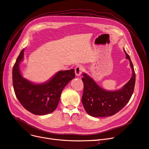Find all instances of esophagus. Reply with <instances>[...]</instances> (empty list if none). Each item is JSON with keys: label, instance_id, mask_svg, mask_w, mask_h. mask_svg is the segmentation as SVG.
<instances>
[{"label": "esophagus", "instance_id": "esophagus-1", "mask_svg": "<svg viewBox=\"0 0 149 149\" xmlns=\"http://www.w3.org/2000/svg\"><path fill=\"white\" fill-rule=\"evenodd\" d=\"M84 69V68L82 66H77L75 69V73L77 76H79L81 74L83 70Z\"/></svg>", "mask_w": 149, "mask_h": 149}]
</instances>
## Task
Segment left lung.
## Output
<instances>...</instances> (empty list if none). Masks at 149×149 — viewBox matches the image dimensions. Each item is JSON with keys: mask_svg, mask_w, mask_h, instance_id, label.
I'll use <instances>...</instances> for the list:
<instances>
[{"mask_svg": "<svg viewBox=\"0 0 149 149\" xmlns=\"http://www.w3.org/2000/svg\"><path fill=\"white\" fill-rule=\"evenodd\" d=\"M126 58L130 61L132 70L130 80L122 88L107 91L101 88L88 74L83 73L84 85L82 103L86 113L94 118L107 117L118 113L130 100L133 94L136 75L131 59L124 50Z\"/></svg>", "mask_w": 149, "mask_h": 149, "instance_id": "8db88e82", "label": "left lung"}]
</instances>
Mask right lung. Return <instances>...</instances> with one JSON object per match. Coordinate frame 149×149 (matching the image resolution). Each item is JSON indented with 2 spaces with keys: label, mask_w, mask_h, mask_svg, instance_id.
<instances>
[{
  "label": "right lung",
  "mask_w": 149,
  "mask_h": 149,
  "mask_svg": "<svg viewBox=\"0 0 149 149\" xmlns=\"http://www.w3.org/2000/svg\"><path fill=\"white\" fill-rule=\"evenodd\" d=\"M24 49L13 68V84L18 100L25 109L36 115H46L55 110L62 91L75 78L74 69L60 70L49 80L35 84L22 77L19 64L24 59Z\"/></svg>",
  "instance_id": "add662e5"
}]
</instances>
